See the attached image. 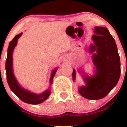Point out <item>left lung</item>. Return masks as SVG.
Returning a JSON list of instances; mask_svg holds the SVG:
<instances>
[{"label":"left lung","mask_w":127,"mask_h":127,"mask_svg":"<svg viewBox=\"0 0 127 127\" xmlns=\"http://www.w3.org/2000/svg\"><path fill=\"white\" fill-rule=\"evenodd\" d=\"M94 33V45H91L90 51L97 52L93 55L96 74L93 78L85 75L87 85L79 90L81 95L92 100L106 97L116 85L121 75L120 58L115 39L106 27H95ZM72 76L75 81V69Z\"/></svg>","instance_id":"8db88e82"}]
</instances>
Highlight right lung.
<instances>
[{"label":"right lung","mask_w":127,"mask_h":127,"mask_svg":"<svg viewBox=\"0 0 127 127\" xmlns=\"http://www.w3.org/2000/svg\"><path fill=\"white\" fill-rule=\"evenodd\" d=\"M22 33L17 34L14 39L9 42L8 48V55L6 60L5 68L6 72V78L8 84L13 93L18 97L20 100L26 103L31 104H38L44 101L48 98L50 94V90H47L42 94H33L28 91H26L18 84L14 76L12 71V52L14 48L17 45L18 39L21 36ZM57 68L52 71L50 78V82L52 83V79L57 72Z\"/></svg>","instance_id":"right-lung-1"}]
</instances>
